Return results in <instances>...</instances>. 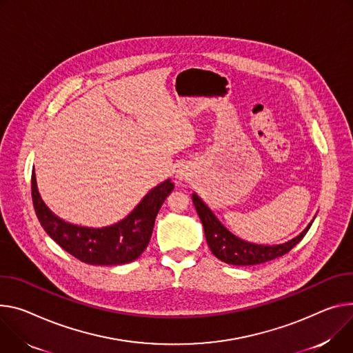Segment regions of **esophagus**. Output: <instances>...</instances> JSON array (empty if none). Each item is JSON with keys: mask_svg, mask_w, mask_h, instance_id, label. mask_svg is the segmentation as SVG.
<instances>
[{"mask_svg": "<svg viewBox=\"0 0 353 353\" xmlns=\"http://www.w3.org/2000/svg\"><path fill=\"white\" fill-rule=\"evenodd\" d=\"M176 177L180 180V181H188L190 177H191V170L188 166H180L177 170H176Z\"/></svg>", "mask_w": 353, "mask_h": 353, "instance_id": "obj_1", "label": "esophagus"}]
</instances>
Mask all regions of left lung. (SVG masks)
<instances>
[{"mask_svg":"<svg viewBox=\"0 0 353 353\" xmlns=\"http://www.w3.org/2000/svg\"><path fill=\"white\" fill-rule=\"evenodd\" d=\"M191 199H193L197 214L203 222L205 239L211 252L219 261L235 266L259 265L280 258V256L285 254L288 250H292L304 238L315 219L314 216L307 228L290 241L279 245H258L243 241L234 235L231 231H228L215 216L211 208L201 200L200 196L193 193Z\"/></svg>","mask_w":353,"mask_h":353,"instance_id":"1","label":"left lung"}]
</instances>
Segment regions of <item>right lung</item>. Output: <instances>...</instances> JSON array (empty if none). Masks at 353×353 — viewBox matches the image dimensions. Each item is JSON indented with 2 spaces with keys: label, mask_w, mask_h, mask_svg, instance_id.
<instances>
[{
  "label": "right lung",
  "mask_w": 353,
  "mask_h": 353,
  "mask_svg": "<svg viewBox=\"0 0 353 353\" xmlns=\"http://www.w3.org/2000/svg\"><path fill=\"white\" fill-rule=\"evenodd\" d=\"M32 201L46 234L79 261L97 266L134 262L146 249L156 215L172 193L170 179L157 184L123 219L103 228H90L63 221L41 199L35 172L32 173Z\"/></svg>",
  "instance_id": "obj_1"
}]
</instances>
